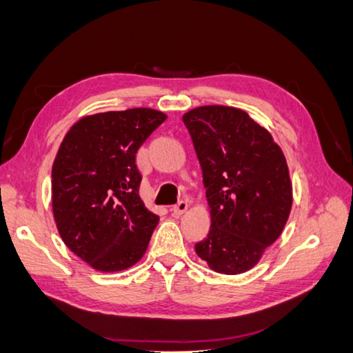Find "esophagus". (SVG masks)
<instances>
[{"instance_id": "esophagus-1", "label": "esophagus", "mask_w": 353, "mask_h": 353, "mask_svg": "<svg viewBox=\"0 0 353 353\" xmlns=\"http://www.w3.org/2000/svg\"><path fill=\"white\" fill-rule=\"evenodd\" d=\"M187 210H188V203H187V202H183V201H182V202H179L177 205H174V207L171 208L172 214H174V216H182Z\"/></svg>"}]
</instances>
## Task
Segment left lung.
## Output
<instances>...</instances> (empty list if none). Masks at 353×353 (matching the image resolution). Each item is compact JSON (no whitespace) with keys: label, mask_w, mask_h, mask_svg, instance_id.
<instances>
[{"label":"left lung","mask_w":353,"mask_h":353,"mask_svg":"<svg viewBox=\"0 0 353 353\" xmlns=\"http://www.w3.org/2000/svg\"><path fill=\"white\" fill-rule=\"evenodd\" d=\"M202 168L211 216L196 253L211 270L239 274L258 264L290 216L293 191L284 152L272 134L232 106L183 114Z\"/></svg>","instance_id":"8db88e82"}]
</instances>
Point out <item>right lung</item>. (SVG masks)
<instances>
[{"label": "right lung", "mask_w": 353, "mask_h": 353, "mask_svg": "<svg viewBox=\"0 0 353 353\" xmlns=\"http://www.w3.org/2000/svg\"><path fill=\"white\" fill-rule=\"evenodd\" d=\"M166 114L151 108L81 117L52 165V211L63 242L99 272L142 259L159 216L139 196L136 154Z\"/></svg>", "instance_id": "add662e5"}]
</instances>
